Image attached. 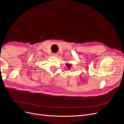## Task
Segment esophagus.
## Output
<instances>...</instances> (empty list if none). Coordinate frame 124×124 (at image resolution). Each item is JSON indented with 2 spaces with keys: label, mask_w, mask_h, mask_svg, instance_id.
Masks as SVG:
<instances>
[{
  "label": "esophagus",
  "mask_w": 124,
  "mask_h": 124,
  "mask_svg": "<svg viewBox=\"0 0 124 124\" xmlns=\"http://www.w3.org/2000/svg\"><path fill=\"white\" fill-rule=\"evenodd\" d=\"M52 55H53V56H55V57L57 56V54H56V53H53Z\"/></svg>",
  "instance_id": "obj_1"
}]
</instances>
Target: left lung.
<instances>
[{"label": "left lung", "mask_w": 124, "mask_h": 124, "mask_svg": "<svg viewBox=\"0 0 124 124\" xmlns=\"http://www.w3.org/2000/svg\"><path fill=\"white\" fill-rule=\"evenodd\" d=\"M66 66H67V69L68 70H70L71 67V64H70L69 63H67V64H66Z\"/></svg>", "instance_id": "1"}]
</instances>
